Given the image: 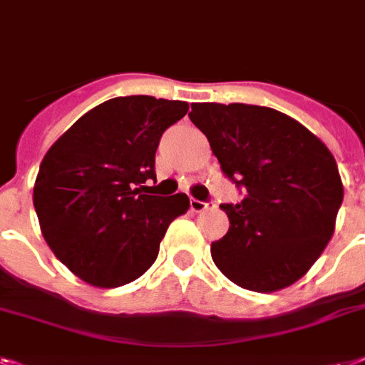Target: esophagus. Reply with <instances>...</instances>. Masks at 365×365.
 <instances>
[{"label": "esophagus", "instance_id": "esophagus-1", "mask_svg": "<svg viewBox=\"0 0 365 365\" xmlns=\"http://www.w3.org/2000/svg\"><path fill=\"white\" fill-rule=\"evenodd\" d=\"M189 206H191L192 212L200 213V212H204V210H208V208H210V202H202V200H197V198H191V200H189Z\"/></svg>", "mask_w": 365, "mask_h": 365}]
</instances>
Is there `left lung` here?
Wrapping results in <instances>:
<instances>
[{
	"label": "left lung",
	"mask_w": 365,
	"mask_h": 365,
	"mask_svg": "<svg viewBox=\"0 0 365 365\" xmlns=\"http://www.w3.org/2000/svg\"><path fill=\"white\" fill-rule=\"evenodd\" d=\"M221 170L245 197L221 204L229 232L212 259L242 289L275 292L306 275L330 242L343 183L336 159L309 129L268 106L192 103Z\"/></svg>",
	"instance_id": "1"
}]
</instances>
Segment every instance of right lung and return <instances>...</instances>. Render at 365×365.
I'll return each mask as SVG.
<instances>
[{"label": "right lung", "mask_w": 365, "mask_h": 365, "mask_svg": "<svg viewBox=\"0 0 365 365\" xmlns=\"http://www.w3.org/2000/svg\"><path fill=\"white\" fill-rule=\"evenodd\" d=\"M187 110L183 101L115 97L86 112L46 152L34 206L46 244L76 277L114 289L155 262L189 198L146 195L144 183L155 180L163 133Z\"/></svg>", "instance_id": "1"}]
</instances>
